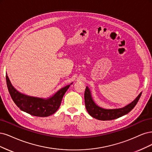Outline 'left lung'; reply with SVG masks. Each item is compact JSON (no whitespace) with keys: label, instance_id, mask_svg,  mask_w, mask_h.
Wrapping results in <instances>:
<instances>
[{"label":"left lung","instance_id":"8db88e82","mask_svg":"<svg viewBox=\"0 0 152 152\" xmlns=\"http://www.w3.org/2000/svg\"><path fill=\"white\" fill-rule=\"evenodd\" d=\"M141 95V93H140L133 102L123 108L118 109H104L95 104L91 98L88 88L86 86L85 91V107L88 114L94 118L101 121H110L128 114L138 103Z\"/></svg>","mask_w":152,"mask_h":152}]
</instances>
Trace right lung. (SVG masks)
<instances>
[{
	"mask_svg": "<svg viewBox=\"0 0 152 152\" xmlns=\"http://www.w3.org/2000/svg\"><path fill=\"white\" fill-rule=\"evenodd\" d=\"M6 77L9 94L15 104L21 110L37 117H47L54 114L59 108L63 96L70 86L64 87L53 96L43 99L20 94L12 86L8 76Z\"/></svg>",
	"mask_w": 152,
	"mask_h": 152,
	"instance_id": "add662e5",
	"label": "right lung"
}]
</instances>
